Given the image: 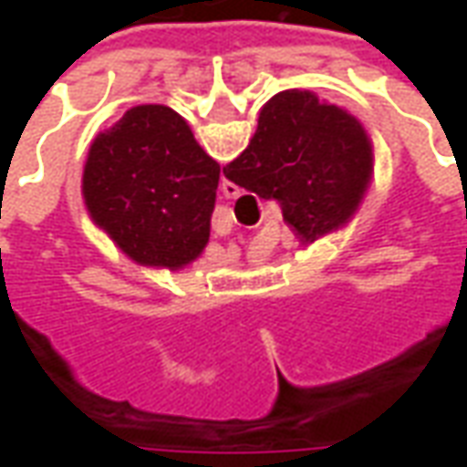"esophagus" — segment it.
<instances>
[{
	"mask_svg": "<svg viewBox=\"0 0 467 467\" xmlns=\"http://www.w3.org/2000/svg\"><path fill=\"white\" fill-rule=\"evenodd\" d=\"M223 194L227 200H234V197H240V187L230 180H223Z\"/></svg>",
	"mask_w": 467,
	"mask_h": 467,
	"instance_id": "34e87169",
	"label": "esophagus"
}]
</instances>
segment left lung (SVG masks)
Instances as JSON below:
<instances>
[{
	"instance_id": "obj_1",
	"label": "left lung",
	"mask_w": 467,
	"mask_h": 467,
	"mask_svg": "<svg viewBox=\"0 0 467 467\" xmlns=\"http://www.w3.org/2000/svg\"><path fill=\"white\" fill-rule=\"evenodd\" d=\"M220 164L167 105H137L87 152L82 197L92 223L132 263L182 270L210 240Z\"/></svg>"
}]
</instances>
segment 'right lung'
Here are the masks:
<instances>
[{"mask_svg": "<svg viewBox=\"0 0 467 467\" xmlns=\"http://www.w3.org/2000/svg\"><path fill=\"white\" fill-rule=\"evenodd\" d=\"M372 142L360 119L310 89H285L260 109L257 130L223 172L275 200L303 244L350 223L372 180Z\"/></svg>", "mask_w": 467, "mask_h": 467, "instance_id": "right-lung-1", "label": "right lung"}]
</instances>
